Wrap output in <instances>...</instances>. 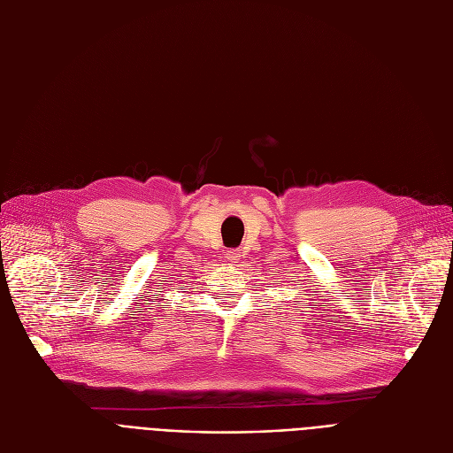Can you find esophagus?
Masks as SVG:
<instances>
[{"label": "esophagus", "mask_w": 453, "mask_h": 453, "mask_svg": "<svg viewBox=\"0 0 453 453\" xmlns=\"http://www.w3.org/2000/svg\"><path fill=\"white\" fill-rule=\"evenodd\" d=\"M239 257H241L239 250H227L226 251V258L231 260V263H234V260H239Z\"/></svg>", "instance_id": "esophagus-1"}]
</instances>
